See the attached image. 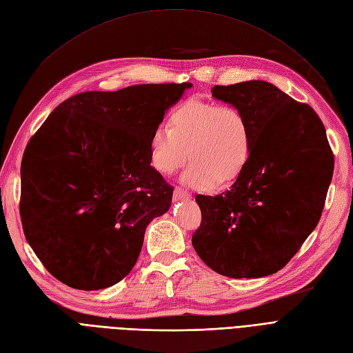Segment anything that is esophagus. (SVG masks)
I'll return each mask as SVG.
<instances>
[{
  "label": "esophagus",
  "instance_id": "obj_1",
  "mask_svg": "<svg viewBox=\"0 0 353 353\" xmlns=\"http://www.w3.org/2000/svg\"><path fill=\"white\" fill-rule=\"evenodd\" d=\"M174 196H175V200H188V199H191V194L185 190L176 187L174 190Z\"/></svg>",
  "mask_w": 353,
  "mask_h": 353
}]
</instances>
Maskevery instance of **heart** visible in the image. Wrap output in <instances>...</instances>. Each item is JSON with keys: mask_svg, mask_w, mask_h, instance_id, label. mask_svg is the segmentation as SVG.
Masks as SVG:
<instances>
[{"mask_svg": "<svg viewBox=\"0 0 353 353\" xmlns=\"http://www.w3.org/2000/svg\"><path fill=\"white\" fill-rule=\"evenodd\" d=\"M252 150L250 125L234 105L188 100L169 114V129L157 128L149 139L152 166L172 175L190 159L184 184L208 191L242 174Z\"/></svg>", "mask_w": 353, "mask_h": 353, "instance_id": "heart-1", "label": "heart"}]
</instances>
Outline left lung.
<instances>
[{"mask_svg": "<svg viewBox=\"0 0 353 353\" xmlns=\"http://www.w3.org/2000/svg\"><path fill=\"white\" fill-rule=\"evenodd\" d=\"M211 92L245 112L252 150L230 190L195 196L203 217L192 246L220 275H272L321 217L334 165L326 130L312 107L270 82L216 85Z\"/></svg>", "mask_w": 353, "mask_h": 353, "instance_id": "obj_1", "label": "left lung"}]
</instances>
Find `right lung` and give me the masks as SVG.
<instances>
[{"instance_id": "1", "label": "right lung", "mask_w": 353, "mask_h": 353, "mask_svg": "<svg viewBox=\"0 0 353 353\" xmlns=\"http://www.w3.org/2000/svg\"><path fill=\"white\" fill-rule=\"evenodd\" d=\"M192 83L88 91L56 107L27 145L20 216L40 262L61 283L92 291L134 266L148 224L174 188L150 166L149 139Z\"/></svg>"}]
</instances>
